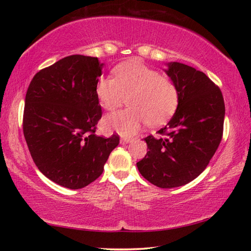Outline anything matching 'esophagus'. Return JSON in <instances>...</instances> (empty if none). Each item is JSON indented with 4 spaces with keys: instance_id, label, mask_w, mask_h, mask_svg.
<instances>
[{
    "instance_id": "34e87169",
    "label": "esophagus",
    "mask_w": 251,
    "mask_h": 251,
    "mask_svg": "<svg viewBox=\"0 0 251 251\" xmlns=\"http://www.w3.org/2000/svg\"><path fill=\"white\" fill-rule=\"evenodd\" d=\"M134 139L133 138H127V137H123L122 139H121V143L122 144H127V143H131L133 142Z\"/></svg>"
}]
</instances>
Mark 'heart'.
<instances>
[{
	"label": "heart",
	"instance_id": "heart-1",
	"mask_svg": "<svg viewBox=\"0 0 251 251\" xmlns=\"http://www.w3.org/2000/svg\"><path fill=\"white\" fill-rule=\"evenodd\" d=\"M114 78L101 77L95 85L100 105L113 112L125 104L129 108L114 113L104 120L107 129L131 135L144 123L159 126L166 123L178 106V90L173 80L138 59L114 67Z\"/></svg>",
	"mask_w": 251,
	"mask_h": 251
}]
</instances>
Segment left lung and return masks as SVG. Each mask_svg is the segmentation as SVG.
Listing matches in <instances>:
<instances>
[{
  "instance_id": "8db88e82",
  "label": "left lung",
  "mask_w": 251,
  "mask_h": 251,
  "mask_svg": "<svg viewBox=\"0 0 251 251\" xmlns=\"http://www.w3.org/2000/svg\"><path fill=\"white\" fill-rule=\"evenodd\" d=\"M178 106L161 136H147V154L137 164L142 176L160 188L188 184L205 171L223 138L225 101L208 76L181 63H169Z\"/></svg>"
}]
</instances>
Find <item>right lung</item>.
<instances>
[{
    "label": "right lung",
    "instance_id": "obj_1",
    "mask_svg": "<svg viewBox=\"0 0 251 251\" xmlns=\"http://www.w3.org/2000/svg\"><path fill=\"white\" fill-rule=\"evenodd\" d=\"M97 57L71 55L34 75L25 96L23 133L34 163L56 184L79 189L97 179L120 136L95 134L101 107Z\"/></svg>",
    "mask_w": 251,
    "mask_h": 251
}]
</instances>
